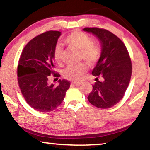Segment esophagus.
<instances>
[{
  "label": "esophagus",
  "instance_id": "1",
  "mask_svg": "<svg viewBox=\"0 0 150 150\" xmlns=\"http://www.w3.org/2000/svg\"><path fill=\"white\" fill-rule=\"evenodd\" d=\"M81 83L80 82H72L71 83V86H79Z\"/></svg>",
  "mask_w": 150,
  "mask_h": 150
}]
</instances>
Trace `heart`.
<instances>
[{"instance_id":"heart-1","label":"heart","mask_w":150,"mask_h":150,"mask_svg":"<svg viewBox=\"0 0 150 150\" xmlns=\"http://www.w3.org/2000/svg\"><path fill=\"white\" fill-rule=\"evenodd\" d=\"M64 41L71 47L80 50L81 58L90 64H94L98 62L101 55V50L96 42L87 34L80 30H75L69 34L64 38ZM63 49L60 44H56L54 50V58L56 62L60 63L62 60ZM88 66L85 63L78 65H70L63 71V76L67 79L79 81L82 79L86 71Z\"/></svg>"}]
</instances>
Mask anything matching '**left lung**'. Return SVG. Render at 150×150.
Masks as SVG:
<instances>
[{
  "mask_svg": "<svg viewBox=\"0 0 150 150\" xmlns=\"http://www.w3.org/2000/svg\"><path fill=\"white\" fill-rule=\"evenodd\" d=\"M100 40L102 52L92 74L96 77L89 102L98 108H111L122 100L132 75V63L126 45L116 35L106 29L84 28ZM102 81L100 82L98 77Z\"/></svg>",
  "mask_w": 150,
  "mask_h": 150,
  "instance_id": "1",
  "label": "left lung"
}]
</instances>
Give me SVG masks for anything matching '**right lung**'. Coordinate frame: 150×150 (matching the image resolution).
Masks as SVG:
<instances>
[{
	"instance_id": "obj_1",
	"label": "right lung",
	"mask_w": 150,
	"mask_h": 150,
	"mask_svg": "<svg viewBox=\"0 0 150 150\" xmlns=\"http://www.w3.org/2000/svg\"><path fill=\"white\" fill-rule=\"evenodd\" d=\"M60 31L50 30L31 39L23 49L18 65V81L26 103L40 112L54 110L64 100L70 81L59 79V85H50L48 79L54 71V50Z\"/></svg>"
}]
</instances>
